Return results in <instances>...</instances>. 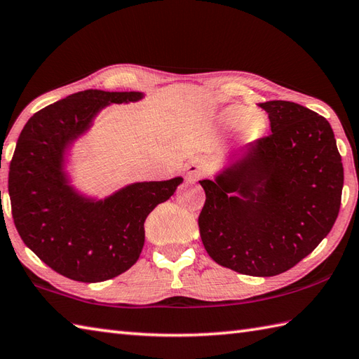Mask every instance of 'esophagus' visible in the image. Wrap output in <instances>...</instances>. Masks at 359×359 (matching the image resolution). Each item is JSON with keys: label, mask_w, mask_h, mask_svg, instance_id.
I'll use <instances>...</instances> for the list:
<instances>
[{"label": "esophagus", "mask_w": 359, "mask_h": 359, "mask_svg": "<svg viewBox=\"0 0 359 359\" xmlns=\"http://www.w3.org/2000/svg\"><path fill=\"white\" fill-rule=\"evenodd\" d=\"M187 175H188V179L189 180H197L201 177V175L203 174V171H202V168L197 165V163H191V165H188V168H187Z\"/></svg>", "instance_id": "34e87169"}]
</instances>
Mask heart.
<instances>
[{
    "label": "heart",
    "mask_w": 359,
    "mask_h": 359,
    "mask_svg": "<svg viewBox=\"0 0 359 359\" xmlns=\"http://www.w3.org/2000/svg\"><path fill=\"white\" fill-rule=\"evenodd\" d=\"M224 118L226 123H230L233 126H238L245 123V121L250 118V111L243 106H230L224 111Z\"/></svg>",
    "instance_id": "heart-1"
}]
</instances>
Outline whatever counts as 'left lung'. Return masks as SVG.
<instances>
[{"mask_svg": "<svg viewBox=\"0 0 359 359\" xmlns=\"http://www.w3.org/2000/svg\"><path fill=\"white\" fill-rule=\"evenodd\" d=\"M271 134L248 143L215 179L201 180L203 247L212 261L248 276L292 269L330 233L344 168L329 121L304 106L259 104Z\"/></svg>", "mask_w": 359, "mask_h": 359, "instance_id": "1", "label": "left lung"}]
</instances>
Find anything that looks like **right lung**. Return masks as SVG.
<instances>
[{
	"label": "right lung",
	"instance_id": "1",
	"mask_svg": "<svg viewBox=\"0 0 359 359\" xmlns=\"http://www.w3.org/2000/svg\"><path fill=\"white\" fill-rule=\"evenodd\" d=\"M142 98L134 90H81L34 114L18 137L9 170L15 226L22 242L66 278L102 282L131 269L144 243V220L184 182H135L104 199L71 185L65 166L75 140L106 106Z\"/></svg>",
	"mask_w": 359,
	"mask_h": 359
}]
</instances>
